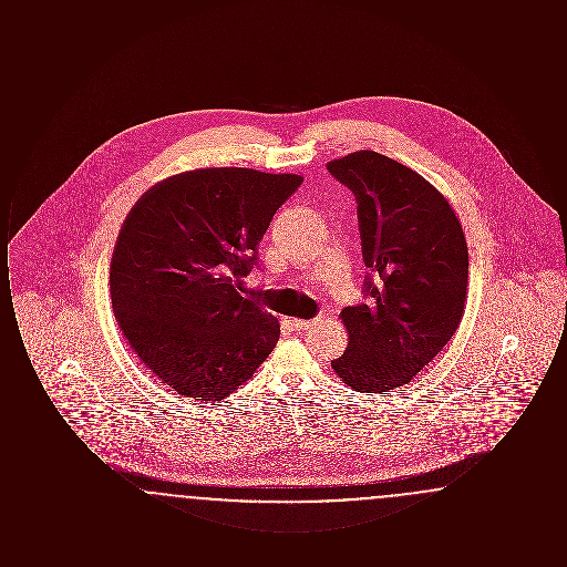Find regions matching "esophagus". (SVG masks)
<instances>
[{"instance_id": "obj_1", "label": "esophagus", "mask_w": 567, "mask_h": 567, "mask_svg": "<svg viewBox=\"0 0 567 567\" xmlns=\"http://www.w3.org/2000/svg\"><path fill=\"white\" fill-rule=\"evenodd\" d=\"M319 321H321V317H319V319H312V321H301V319H293L291 324L296 327L297 331H303V329H310L312 324H317Z\"/></svg>"}]
</instances>
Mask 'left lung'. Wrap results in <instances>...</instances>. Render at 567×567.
Wrapping results in <instances>:
<instances>
[{"label": "left lung", "instance_id": "1", "mask_svg": "<svg viewBox=\"0 0 567 567\" xmlns=\"http://www.w3.org/2000/svg\"><path fill=\"white\" fill-rule=\"evenodd\" d=\"M357 199L365 301L347 306L349 349L331 361L359 393L408 384L457 331L467 291V244L444 195L374 151L327 163Z\"/></svg>", "mask_w": 567, "mask_h": 567}]
</instances>
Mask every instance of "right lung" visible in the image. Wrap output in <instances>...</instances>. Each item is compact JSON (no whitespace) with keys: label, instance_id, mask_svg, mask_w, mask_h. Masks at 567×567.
Instances as JSON below:
<instances>
[{"label":"right lung","instance_id":"right-lung-1","mask_svg":"<svg viewBox=\"0 0 567 567\" xmlns=\"http://www.w3.org/2000/svg\"><path fill=\"white\" fill-rule=\"evenodd\" d=\"M301 183L248 167L195 169L146 190L125 218L110 264L114 319L178 395L220 402L274 351L278 319L238 289Z\"/></svg>","mask_w":567,"mask_h":567}]
</instances>
